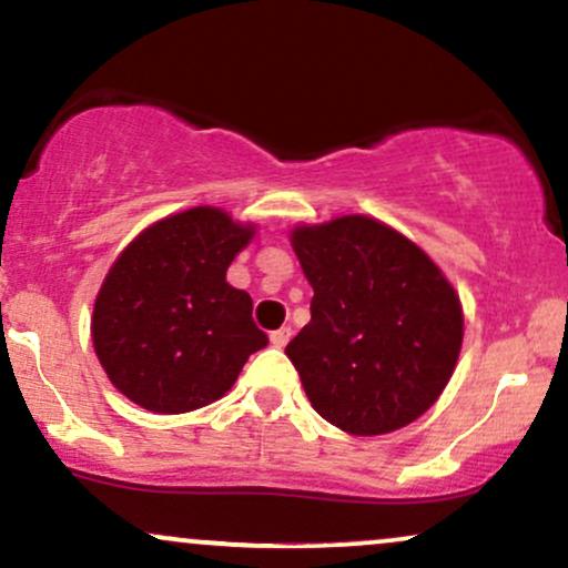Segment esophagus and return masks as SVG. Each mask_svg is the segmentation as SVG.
<instances>
[{
    "mask_svg": "<svg viewBox=\"0 0 568 568\" xmlns=\"http://www.w3.org/2000/svg\"><path fill=\"white\" fill-rule=\"evenodd\" d=\"M290 337H292L290 326H282V329L271 332V345H273V348H284V345L290 343Z\"/></svg>",
    "mask_w": 568,
    "mask_h": 568,
    "instance_id": "obj_1",
    "label": "esophagus"
}]
</instances>
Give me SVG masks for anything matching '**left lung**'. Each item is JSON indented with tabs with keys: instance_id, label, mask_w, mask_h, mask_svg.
<instances>
[{
	"instance_id": "obj_1",
	"label": "left lung",
	"mask_w": 568,
	"mask_h": 568,
	"mask_svg": "<svg viewBox=\"0 0 568 568\" xmlns=\"http://www.w3.org/2000/svg\"><path fill=\"white\" fill-rule=\"evenodd\" d=\"M290 242L313 300L286 356L313 409L351 436L415 423L455 375L465 326L455 286L375 217L295 225Z\"/></svg>"
}]
</instances>
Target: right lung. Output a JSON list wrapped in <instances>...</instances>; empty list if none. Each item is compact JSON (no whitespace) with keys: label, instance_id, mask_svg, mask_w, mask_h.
<instances>
[{"label":"right lung","instance_id":"1","mask_svg":"<svg viewBox=\"0 0 568 568\" xmlns=\"http://www.w3.org/2000/svg\"><path fill=\"white\" fill-rule=\"evenodd\" d=\"M217 206H191L140 231L113 260L92 308V345L111 385L156 415L217 402L268 337L252 297L225 282L255 239Z\"/></svg>","mask_w":568,"mask_h":568}]
</instances>
